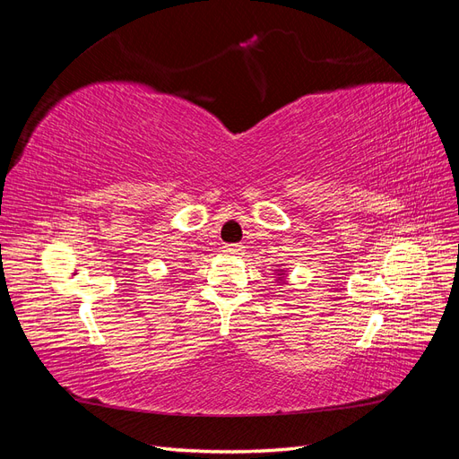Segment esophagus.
Here are the masks:
<instances>
[{
    "label": "esophagus",
    "mask_w": 459,
    "mask_h": 459,
    "mask_svg": "<svg viewBox=\"0 0 459 459\" xmlns=\"http://www.w3.org/2000/svg\"><path fill=\"white\" fill-rule=\"evenodd\" d=\"M241 251H243V245H238V243L224 245V253H226V255H239Z\"/></svg>",
    "instance_id": "34e87169"
}]
</instances>
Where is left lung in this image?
<instances>
[{
	"mask_svg": "<svg viewBox=\"0 0 459 459\" xmlns=\"http://www.w3.org/2000/svg\"><path fill=\"white\" fill-rule=\"evenodd\" d=\"M281 275H283V272H281Z\"/></svg>",
	"mask_w": 459,
	"mask_h": 459,
	"instance_id": "1",
	"label": "left lung"
}]
</instances>
